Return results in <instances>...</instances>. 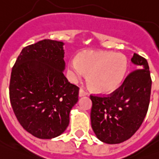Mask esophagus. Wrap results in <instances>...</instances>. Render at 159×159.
<instances>
[{
    "label": "esophagus",
    "mask_w": 159,
    "mask_h": 159,
    "mask_svg": "<svg viewBox=\"0 0 159 159\" xmlns=\"http://www.w3.org/2000/svg\"><path fill=\"white\" fill-rule=\"evenodd\" d=\"M79 95H80V97H84V96H87L89 95V93L86 91H84L83 89H80V93H79Z\"/></svg>",
    "instance_id": "34e87169"
}]
</instances>
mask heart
Here are the masks:
<instances>
[{"instance_id":"b5f03b06","label":"heart","mask_w":159,"mask_h":159,"mask_svg":"<svg viewBox=\"0 0 159 159\" xmlns=\"http://www.w3.org/2000/svg\"><path fill=\"white\" fill-rule=\"evenodd\" d=\"M70 78L81 80L89 73V84L94 91L106 93L117 89L128 70L124 54L111 51L88 49L73 57L68 64Z\"/></svg>"}]
</instances>
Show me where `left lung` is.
<instances>
[{
  "label": "left lung",
  "mask_w": 159,
  "mask_h": 159,
  "mask_svg": "<svg viewBox=\"0 0 159 159\" xmlns=\"http://www.w3.org/2000/svg\"><path fill=\"white\" fill-rule=\"evenodd\" d=\"M136 70L108 95H90L91 124L96 136L106 144H119L135 134L149 109L152 80L147 60L134 53Z\"/></svg>",
  "instance_id": "left-lung-1"
}]
</instances>
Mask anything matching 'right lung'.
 I'll use <instances>...</instances> for the list:
<instances>
[{
	"label": "right lung",
	"mask_w": 159,
	"mask_h": 159,
	"mask_svg": "<svg viewBox=\"0 0 159 159\" xmlns=\"http://www.w3.org/2000/svg\"><path fill=\"white\" fill-rule=\"evenodd\" d=\"M63 43L43 40L23 48L12 68L10 100L18 123L40 139L61 135L80 88L64 75Z\"/></svg>",
	"instance_id": "obj_1"
}]
</instances>
